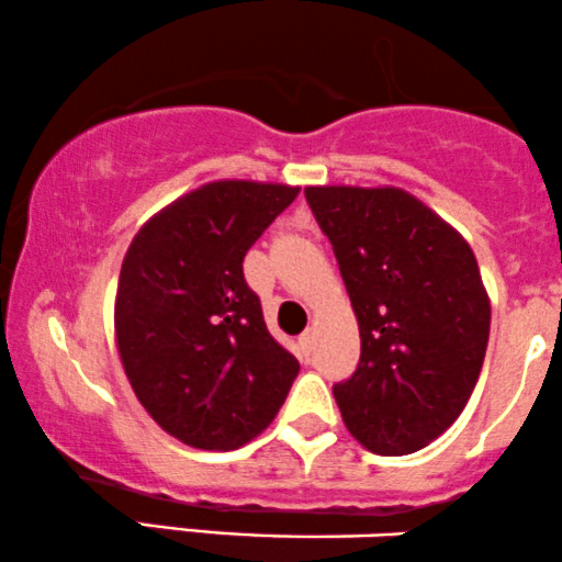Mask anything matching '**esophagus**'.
I'll use <instances>...</instances> for the list:
<instances>
[{
	"label": "esophagus",
	"instance_id": "1",
	"mask_svg": "<svg viewBox=\"0 0 562 562\" xmlns=\"http://www.w3.org/2000/svg\"><path fill=\"white\" fill-rule=\"evenodd\" d=\"M300 345H302V352H305V355L313 352V349H315V331H313V328L300 336Z\"/></svg>",
	"mask_w": 562,
	"mask_h": 562
}]
</instances>
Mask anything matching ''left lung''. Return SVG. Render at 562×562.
Returning a JSON list of instances; mask_svg holds the SVG:
<instances>
[{"label":"left lung","mask_w":562,"mask_h":562,"mask_svg":"<svg viewBox=\"0 0 562 562\" xmlns=\"http://www.w3.org/2000/svg\"><path fill=\"white\" fill-rule=\"evenodd\" d=\"M360 328V366L334 386L345 426L375 454H411L471 400L492 305L471 244L397 187H307Z\"/></svg>","instance_id":"1"}]
</instances>
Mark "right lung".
<instances>
[{
  "instance_id": "obj_1",
  "label": "right lung",
  "mask_w": 562,
  "mask_h": 562,
  "mask_svg": "<svg viewBox=\"0 0 562 562\" xmlns=\"http://www.w3.org/2000/svg\"><path fill=\"white\" fill-rule=\"evenodd\" d=\"M300 194L210 181L138 228L115 294V345L155 424L196 450H236L281 411L300 362L273 339L244 255Z\"/></svg>"
}]
</instances>
